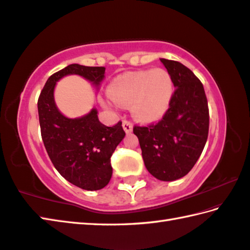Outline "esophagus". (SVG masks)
<instances>
[{"instance_id":"obj_1","label":"esophagus","mask_w":250,"mask_h":250,"mask_svg":"<svg viewBox=\"0 0 250 250\" xmlns=\"http://www.w3.org/2000/svg\"><path fill=\"white\" fill-rule=\"evenodd\" d=\"M122 126H124V130L125 131V133H131V132H132L133 125H132V124H131V122L125 120L124 122H122Z\"/></svg>"}]
</instances>
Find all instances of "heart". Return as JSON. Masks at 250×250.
I'll list each match as a JSON object with an SVG mask.
<instances>
[{
  "label": "heart",
  "instance_id": "obj_1",
  "mask_svg": "<svg viewBox=\"0 0 250 250\" xmlns=\"http://www.w3.org/2000/svg\"><path fill=\"white\" fill-rule=\"evenodd\" d=\"M172 95L174 83L166 70H141L117 76L110 83L109 95L103 104L111 110H117L119 105L131 106L135 120L151 124L166 115Z\"/></svg>",
  "mask_w": 250,
  "mask_h": 250
}]
</instances>
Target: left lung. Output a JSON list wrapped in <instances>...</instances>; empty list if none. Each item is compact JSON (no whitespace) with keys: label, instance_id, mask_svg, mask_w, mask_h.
Returning a JSON list of instances; mask_svg holds the SVG:
<instances>
[{"label":"left lung","instance_id":"1","mask_svg":"<svg viewBox=\"0 0 250 250\" xmlns=\"http://www.w3.org/2000/svg\"><path fill=\"white\" fill-rule=\"evenodd\" d=\"M175 86L168 111L156 125L134 126L145 167L163 181H174L192 169L206 145L208 108L203 85L180 62L160 59Z\"/></svg>","mask_w":250,"mask_h":250}]
</instances>
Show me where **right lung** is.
Returning a JSON list of instances; mask_svg holds the SVG:
<instances>
[{
  "mask_svg": "<svg viewBox=\"0 0 250 250\" xmlns=\"http://www.w3.org/2000/svg\"><path fill=\"white\" fill-rule=\"evenodd\" d=\"M105 67L70 64L52 74L38 99L42 138L53 166L69 183L84 190L106 187L112 176L110 157L125 132L119 121L107 126L93 108L79 118H67L54 102V88L67 75H80L97 89L105 79Z\"/></svg>",
  "mask_w": 250,
  "mask_h": 250,
  "instance_id": "right-lung-1",
  "label": "right lung"
}]
</instances>
